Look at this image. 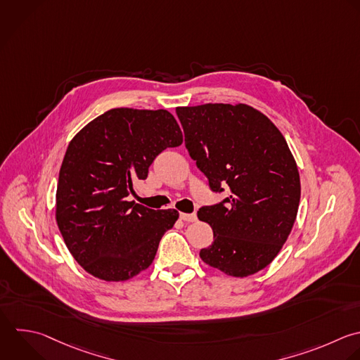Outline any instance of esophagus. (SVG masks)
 I'll use <instances>...</instances> for the list:
<instances>
[{
    "label": "esophagus",
    "mask_w": 360,
    "mask_h": 360,
    "mask_svg": "<svg viewBox=\"0 0 360 360\" xmlns=\"http://www.w3.org/2000/svg\"><path fill=\"white\" fill-rule=\"evenodd\" d=\"M180 218H181L183 221H186V222H194V221H197V215H195V214H186V212H181V214H180Z\"/></svg>",
    "instance_id": "1"
}]
</instances>
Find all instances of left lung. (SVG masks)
Listing matches in <instances>:
<instances>
[{
    "label": "left lung",
    "mask_w": 360,
    "mask_h": 360,
    "mask_svg": "<svg viewBox=\"0 0 360 360\" xmlns=\"http://www.w3.org/2000/svg\"><path fill=\"white\" fill-rule=\"evenodd\" d=\"M186 148L224 202L202 207L214 242L200 250L208 266L248 277L269 266L297 218L301 184L294 156L277 127L248 104L177 107Z\"/></svg>",
    "instance_id": "1"
}]
</instances>
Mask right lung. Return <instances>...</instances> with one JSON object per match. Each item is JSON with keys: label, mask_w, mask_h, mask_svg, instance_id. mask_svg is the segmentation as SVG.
Wrapping results in <instances>:
<instances>
[{"label": "right lung", "mask_w": 360, "mask_h": 360, "mask_svg": "<svg viewBox=\"0 0 360 360\" xmlns=\"http://www.w3.org/2000/svg\"><path fill=\"white\" fill-rule=\"evenodd\" d=\"M183 143L166 110L114 108L70 141L59 173L56 222L76 262L105 281L146 270L179 211L146 208L127 197L166 148Z\"/></svg>", "instance_id": "add662e5"}]
</instances>
